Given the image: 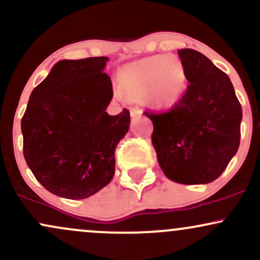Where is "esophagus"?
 Instances as JSON below:
<instances>
[{"mask_svg": "<svg viewBox=\"0 0 260 260\" xmlns=\"http://www.w3.org/2000/svg\"><path fill=\"white\" fill-rule=\"evenodd\" d=\"M140 116H142V111H140L138 107H133V109H131V117H132L133 120H137V118H139Z\"/></svg>", "mask_w": 260, "mask_h": 260, "instance_id": "34e87169", "label": "esophagus"}]
</instances>
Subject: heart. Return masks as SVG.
Segmentation results:
<instances>
[{"label":"heart","instance_id":"1","mask_svg":"<svg viewBox=\"0 0 260 260\" xmlns=\"http://www.w3.org/2000/svg\"><path fill=\"white\" fill-rule=\"evenodd\" d=\"M187 85L183 62L175 55H155L124 66L120 72L122 91L132 99L144 96L156 107H172L180 103Z\"/></svg>","mask_w":260,"mask_h":260}]
</instances>
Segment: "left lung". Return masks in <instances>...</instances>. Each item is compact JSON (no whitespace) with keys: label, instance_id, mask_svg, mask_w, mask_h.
Segmentation results:
<instances>
[{"label":"left lung","instance_id":"8db88e82","mask_svg":"<svg viewBox=\"0 0 260 260\" xmlns=\"http://www.w3.org/2000/svg\"><path fill=\"white\" fill-rule=\"evenodd\" d=\"M187 72L186 91L168 111H145L164 174L182 184L215 181L237 153L242 107L229 76L207 56L178 50Z\"/></svg>","mask_w":260,"mask_h":260}]
</instances>
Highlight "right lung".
<instances>
[{
	"label": "right lung",
	"instance_id": "add662e5",
	"mask_svg": "<svg viewBox=\"0 0 260 260\" xmlns=\"http://www.w3.org/2000/svg\"><path fill=\"white\" fill-rule=\"evenodd\" d=\"M107 57L62 59L31 91L22 118L23 154L52 194L88 198L115 175V149L129 129L127 109L110 116Z\"/></svg>",
	"mask_w": 260,
	"mask_h": 260
}]
</instances>
